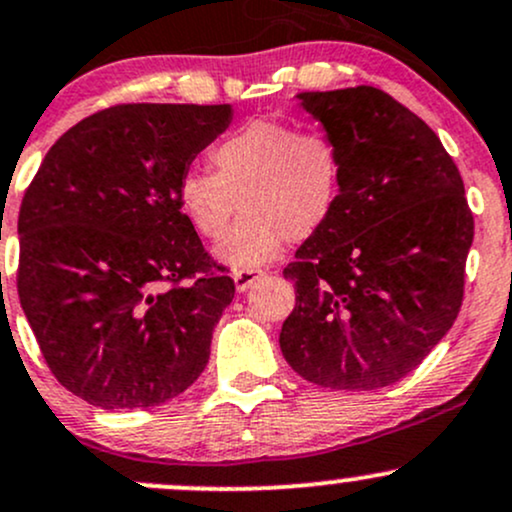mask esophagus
<instances>
[{
  "label": "esophagus",
  "instance_id": "1",
  "mask_svg": "<svg viewBox=\"0 0 512 512\" xmlns=\"http://www.w3.org/2000/svg\"><path fill=\"white\" fill-rule=\"evenodd\" d=\"M262 272L260 269H238V272L233 274V282H235V289L243 294V291L250 289L252 284H255V279H260Z\"/></svg>",
  "mask_w": 512,
  "mask_h": 512
}]
</instances>
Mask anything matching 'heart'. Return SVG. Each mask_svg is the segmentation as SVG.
<instances>
[{"label":"heart","mask_w":512,"mask_h":512,"mask_svg":"<svg viewBox=\"0 0 512 512\" xmlns=\"http://www.w3.org/2000/svg\"><path fill=\"white\" fill-rule=\"evenodd\" d=\"M211 172H184L177 206L201 238L213 240L234 212L244 216L213 247L233 269H255L289 243L320 233L342 196V155L325 133H301L277 119L243 123L211 150Z\"/></svg>","instance_id":"obj_1"}]
</instances>
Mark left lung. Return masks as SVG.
Instances as JSON below:
<instances>
[{"mask_svg":"<svg viewBox=\"0 0 512 512\" xmlns=\"http://www.w3.org/2000/svg\"><path fill=\"white\" fill-rule=\"evenodd\" d=\"M342 155L338 211L284 277L296 306L279 347L296 374L374 391L411 374L457 320L474 216L423 119L376 87L296 94Z\"/></svg>","mask_w":512,"mask_h":512,"instance_id":"1","label":"left lung"}]
</instances>
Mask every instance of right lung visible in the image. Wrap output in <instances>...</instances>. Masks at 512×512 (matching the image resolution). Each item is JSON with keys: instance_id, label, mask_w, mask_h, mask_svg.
I'll use <instances>...</instances> for the list:
<instances>
[{"instance_id": "add662e5", "label": "right lung", "mask_w": 512, "mask_h": 512, "mask_svg": "<svg viewBox=\"0 0 512 512\" xmlns=\"http://www.w3.org/2000/svg\"><path fill=\"white\" fill-rule=\"evenodd\" d=\"M230 104H121L72 126L19 211V299L55 379L92 406L153 408L204 372L233 301L177 206Z\"/></svg>"}]
</instances>
